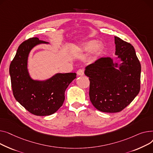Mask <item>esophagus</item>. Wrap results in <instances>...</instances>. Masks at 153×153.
Here are the masks:
<instances>
[{"instance_id":"1","label":"esophagus","mask_w":153,"mask_h":153,"mask_svg":"<svg viewBox=\"0 0 153 153\" xmlns=\"http://www.w3.org/2000/svg\"><path fill=\"white\" fill-rule=\"evenodd\" d=\"M84 73H85V71H84L83 68H80L77 71V75H81V76L83 75Z\"/></svg>"}]
</instances>
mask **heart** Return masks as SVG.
Here are the masks:
<instances>
[{"mask_svg":"<svg viewBox=\"0 0 153 153\" xmlns=\"http://www.w3.org/2000/svg\"><path fill=\"white\" fill-rule=\"evenodd\" d=\"M97 42L95 40H91L89 41L84 44H83L81 47L79 48V51L80 52H85L88 51L89 50L92 49L93 48V53L94 55H97L100 53L103 49V46L101 43L97 44Z\"/></svg>","mask_w":153,"mask_h":153,"instance_id":"obj_1","label":"heart"}]
</instances>
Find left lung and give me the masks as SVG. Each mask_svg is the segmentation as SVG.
Wrapping results in <instances>:
<instances>
[{"mask_svg":"<svg viewBox=\"0 0 153 153\" xmlns=\"http://www.w3.org/2000/svg\"><path fill=\"white\" fill-rule=\"evenodd\" d=\"M115 55L119 65L110 57L97 60L86 67L89 79V99L97 110L114 113L122 111L140 90L141 64L132 45L115 36Z\"/></svg>","mask_w":153,"mask_h":153,"instance_id":"8db88e82","label":"left lung"}]
</instances>
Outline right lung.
Instances as JSON below:
<instances>
[{
    "label": "right lung",
    "instance_id": "obj_1",
    "mask_svg": "<svg viewBox=\"0 0 153 153\" xmlns=\"http://www.w3.org/2000/svg\"><path fill=\"white\" fill-rule=\"evenodd\" d=\"M41 43L48 42L38 38L23 42L11 62L9 72L15 100L32 114L45 116L55 113L62 105L66 89L76 74H57L42 82L32 79L27 69L28 57L31 49Z\"/></svg>",
    "mask_w": 153,
    "mask_h": 153
}]
</instances>
